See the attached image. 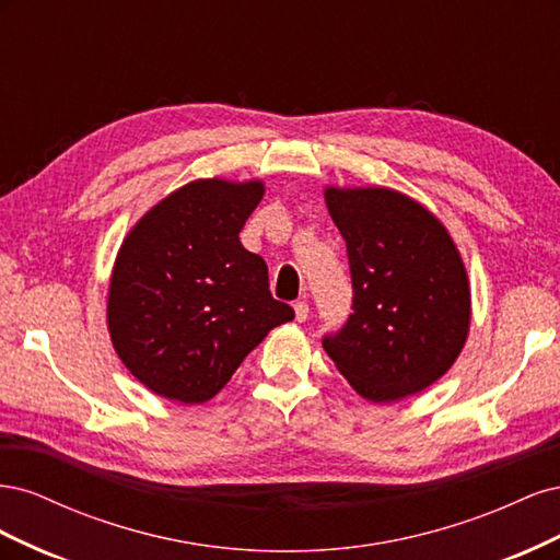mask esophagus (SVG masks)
<instances>
[{
    "mask_svg": "<svg viewBox=\"0 0 560 560\" xmlns=\"http://www.w3.org/2000/svg\"><path fill=\"white\" fill-rule=\"evenodd\" d=\"M294 315H296V322H306L308 315H311V308L306 301H296L294 303Z\"/></svg>",
    "mask_w": 560,
    "mask_h": 560,
    "instance_id": "34e87169",
    "label": "esophagus"
}]
</instances>
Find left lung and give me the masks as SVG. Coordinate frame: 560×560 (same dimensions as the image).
Returning a JSON list of instances; mask_svg holds the SVG:
<instances>
[{
  "label": "left lung",
  "mask_w": 560,
  "mask_h": 560,
  "mask_svg": "<svg viewBox=\"0 0 560 560\" xmlns=\"http://www.w3.org/2000/svg\"><path fill=\"white\" fill-rule=\"evenodd\" d=\"M352 273V315L327 350L362 399L422 393L460 358L471 325L467 268L448 229L387 186H325Z\"/></svg>",
  "instance_id": "8db88e82"
}]
</instances>
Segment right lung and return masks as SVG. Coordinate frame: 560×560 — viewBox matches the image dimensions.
Instances as JSON below:
<instances>
[{"label":"right lung","mask_w":560,"mask_h":560,"mask_svg":"<svg viewBox=\"0 0 560 560\" xmlns=\"http://www.w3.org/2000/svg\"><path fill=\"white\" fill-rule=\"evenodd\" d=\"M261 179L200 177L149 208L116 252L107 329L118 360L151 393L202 404L294 311L268 292V268L238 233Z\"/></svg>","instance_id":"add662e5"}]
</instances>
